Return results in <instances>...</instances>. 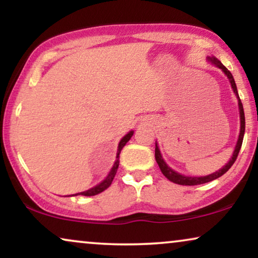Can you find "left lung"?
<instances>
[{
    "mask_svg": "<svg viewBox=\"0 0 258 258\" xmlns=\"http://www.w3.org/2000/svg\"><path fill=\"white\" fill-rule=\"evenodd\" d=\"M209 61H211L212 63L216 64L218 68H221V70L224 72V74L228 77L230 84H231V87L233 89V92H235L236 97L238 98V107H239V118H241V131H239V137H238V140H237V144H236V147H235V151H233V154L231 157V159L229 160V163L225 165V166H223L221 170L216 171L215 173H211L209 174V176H204V177H187V176H183V174L176 172V171H173L171 167L167 166V164L165 163L163 157H161L160 154V151H159V147H158L157 143H156V153H154V156H156V160L158 165H159V169L161 172L165 177L167 178V179L173 181V183L176 184H179V185H199V184H204V183H209V181L211 180H215L219 178L221 176H223L226 171H228L230 167L232 166L233 163H235L236 159H237V156H238L239 153V150H241V146H242V143H243V137H244V132H245V116H244V111H243V105L241 102V99L238 97V92H237V87H236V82L233 80V77L232 74L230 73V71H228V68L225 66H223V63L219 61L218 59H216V57H208Z\"/></svg>",
    "mask_w": 258,
    "mask_h": 258,
    "instance_id": "1",
    "label": "left lung"
}]
</instances>
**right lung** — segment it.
Returning <instances> with one entry per match:
<instances>
[{
  "mask_svg": "<svg viewBox=\"0 0 258 258\" xmlns=\"http://www.w3.org/2000/svg\"><path fill=\"white\" fill-rule=\"evenodd\" d=\"M132 136H133V131H131V132L127 133V135H126L125 137H123V138H122L121 140H120L119 146H118V152H116V159H115V163H114V165H113L112 170L109 171L108 176L106 177L105 179L102 180L100 184L95 185L94 187L89 188V190H87V191L80 192V194L73 195V196H78V195H82V196H95V195L100 194V192H102V191H105L106 188H107V187L109 186V185L112 184V181H113V179H114V176H115V173H116V170H118V166H119V154H120V152H121L122 147L126 145V143L128 142L130 139H131V137H132Z\"/></svg>",
  "mask_w": 258,
  "mask_h": 258,
  "instance_id": "right-lung-1",
  "label": "right lung"
}]
</instances>
